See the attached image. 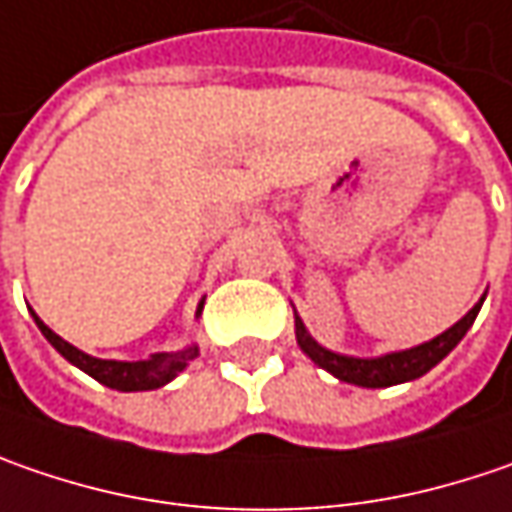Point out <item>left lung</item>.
Returning a JSON list of instances; mask_svg holds the SVG:
<instances>
[{"instance_id":"1","label":"left lung","mask_w":512,"mask_h":512,"mask_svg":"<svg viewBox=\"0 0 512 512\" xmlns=\"http://www.w3.org/2000/svg\"><path fill=\"white\" fill-rule=\"evenodd\" d=\"M487 295H481L476 306L461 318L458 323H453L447 332L435 335L433 341H424V344L410 346V349H401V352H387V355H378V358H355V355H341V352H332L321 346L309 332L306 326L298 318L295 312V338H298V346L326 372H332L338 381H346V384H355V387H367V389H381V387H395V384H407V381H415L421 375H427L435 364H441L453 349L458 346V341L467 335V329L476 321L478 309L484 303Z\"/></svg>"}]
</instances>
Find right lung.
Listing matches in <instances>:
<instances>
[{"label": "right lung", "instance_id": "add662e5", "mask_svg": "<svg viewBox=\"0 0 512 512\" xmlns=\"http://www.w3.org/2000/svg\"><path fill=\"white\" fill-rule=\"evenodd\" d=\"M200 312H203V300L197 303V318H200ZM31 315H34L39 332L48 338V344L54 346L68 364H74L85 375H91L94 381H100L111 389H120V392H145V389L166 387L168 381H174L200 355L197 344H191L186 349H177V352H154L145 361H105V358H94L74 344H68L65 338H59L51 326L39 321L36 312H31Z\"/></svg>", "mask_w": 512, "mask_h": 512}]
</instances>
